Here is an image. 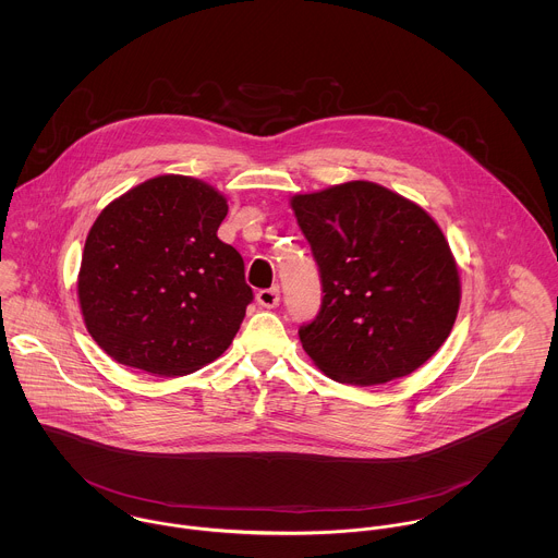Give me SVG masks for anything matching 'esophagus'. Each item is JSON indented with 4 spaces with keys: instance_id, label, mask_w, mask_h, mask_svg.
Returning <instances> with one entry per match:
<instances>
[{
    "instance_id": "obj_1",
    "label": "esophagus",
    "mask_w": 558,
    "mask_h": 558,
    "mask_svg": "<svg viewBox=\"0 0 558 558\" xmlns=\"http://www.w3.org/2000/svg\"><path fill=\"white\" fill-rule=\"evenodd\" d=\"M255 299H257V303H259L262 307H266V310H272V307H277V305H279V290H277V288H270V290H259Z\"/></svg>"
}]
</instances>
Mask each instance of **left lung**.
<instances>
[{"mask_svg": "<svg viewBox=\"0 0 558 558\" xmlns=\"http://www.w3.org/2000/svg\"><path fill=\"white\" fill-rule=\"evenodd\" d=\"M322 279V307L299 337L319 372L374 387L418 369L447 341L462 286L440 226L367 180L290 199Z\"/></svg>", "mask_w": 558, "mask_h": 558, "instance_id": "left-lung-1", "label": "left lung"}]
</instances>
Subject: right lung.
I'll return each mask as SVG.
<instances>
[{
    "instance_id": "1",
    "label": "right lung",
    "mask_w": 558,
    "mask_h": 558,
    "mask_svg": "<svg viewBox=\"0 0 558 558\" xmlns=\"http://www.w3.org/2000/svg\"><path fill=\"white\" fill-rule=\"evenodd\" d=\"M228 199L204 180L150 178L96 217L77 294L92 339L118 363L186 376L219 359L253 292L244 262L217 230Z\"/></svg>"
}]
</instances>
